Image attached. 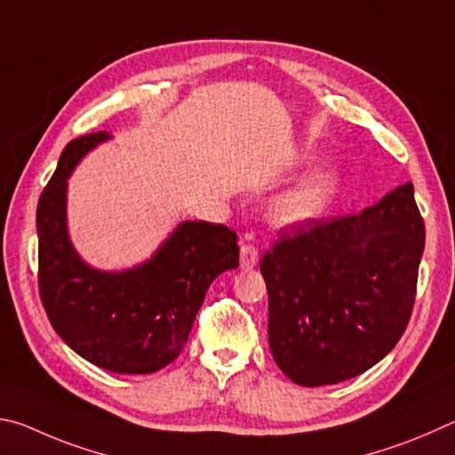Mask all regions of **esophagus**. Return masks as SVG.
<instances>
[{
	"instance_id": "34e87169",
	"label": "esophagus",
	"mask_w": 455,
	"mask_h": 455,
	"mask_svg": "<svg viewBox=\"0 0 455 455\" xmlns=\"http://www.w3.org/2000/svg\"><path fill=\"white\" fill-rule=\"evenodd\" d=\"M258 259H259V256H258L256 245L243 243L242 250H240V266L243 269H251V267L258 266Z\"/></svg>"
}]
</instances>
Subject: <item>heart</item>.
Returning <instances> with one entry per match:
<instances>
[{
    "mask_svg": "<svg viewBox=\"0 0 455 455\" xmlns=\"http://www.w3.org/2000/svg\"><path fill=\"white\" fill-rule=\"evenodd\" d=\"M341 188H344V172L338 165H317L272 199L267 210L269 220L274 226L288 229L312 226L331 210Z\"/></svg>",
    "mask_w": 455,
    "mask_h": 455,
    "instance_id": "1",
    "label": "heart"
}]
</instances>
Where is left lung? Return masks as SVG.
Segmentation results:
<instances>
[{"label": "left lung", "mask_w": 455, "mask_h": 455, "mask_svg": "<svg viewBox=\"0 0 455 455\" xmlns=\"http://www.w3.org/2000/svg\"><path fill=\"white\" fill-rule=\"evenodd\" d=\"M293 229L259 264L269 349L299 386L339 384L384 360L405 331L424 220L408 181L360 215Z\"/></svg>", "instance_id": "left-lung-1"}]
</instances>
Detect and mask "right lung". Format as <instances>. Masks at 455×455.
<instances>
[{"label": "right lung", "instance_id": "obj_1", "mask_svg": "<svg viewBox=\"0 0 455 455\" xmlns=\"http://www.w3.org/2000/svg\"><path fill=\"white\" fill-rule=\"evenodd\" d=\"M111 133L69 141L37 204L39 296L53 330L98 368L154 373L186 346L205 291L240 264L237 235L221 223L181 221L154 256L122 272L92 267L68 232V180Z\"/></svg>", "mask_w": 455, "mask_h": 455}]
</instances>
